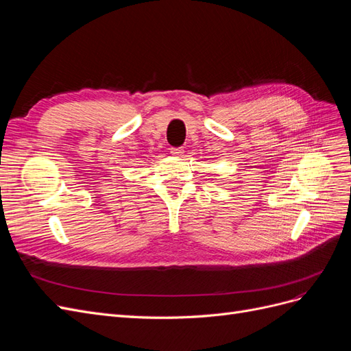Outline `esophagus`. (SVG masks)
I'll return each mask as SVG.
<instances>
[{"label":"esophagus","instance_id":"1","mask_svg":"<svg viewBox=\"0 0 351 351\" xmlns=\"http://www.w3.org/2000/svg\"><path fill=\"white\" fill-rule=\"evenodd\" d=\"M169 152H171L176 156H182L184 154V149H183V147H171V149H169Z\"/></svg>","mask_w":351,"mask_h":351}]
</instances>
